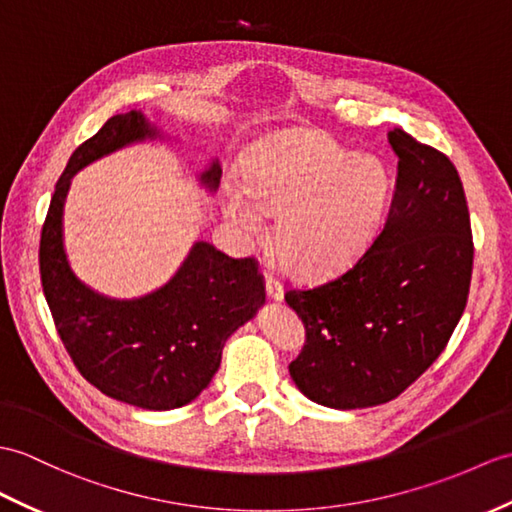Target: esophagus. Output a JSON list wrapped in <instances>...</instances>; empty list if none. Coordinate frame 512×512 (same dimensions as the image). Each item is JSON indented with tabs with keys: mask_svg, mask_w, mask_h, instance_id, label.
<instances>
[{
	"mask_svg": "<svg viewBox=\"0 0 512 512\" xmlns=\"http://www.w3.org/2000/svg\"><path fill=\"white\" fill-rule=\"evenodd\" d=\"M266 294L270 296V299H275V301L283 299V285L279 283L277 277L266 275Z\"/></svg>",
	"mask_w": 512,
	"mask_h": 512,
	"instance_id": "1",
	"label": "esophagus"
}]
</instances>
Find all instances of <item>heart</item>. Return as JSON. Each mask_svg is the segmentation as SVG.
<instances>
[{"label":"heart","mask_w":512,"mask_h":512,"mask_svg":"<svg viewBox=\"0 0 512 512\" xmlns=\"http://www.w3.org/2000/svg\"><path fill=\"white\" fill-rule=\"evenodd\" d=\"M388 174L373 157H353L320 133H294L259 146L242 163L240 187L224 209L246 231L277 216L275 248L301 277L331 275L358 257L384 218Z\"/></svg>","instance_id":"b5f03b06"}]
</instances>
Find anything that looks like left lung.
<instances>
[{
  "mask_svg": "<svg viewBox=\"0 0 512 512\" xmlns=\"http://www.w3.org/2000/svg\"><path fill=\"white\" fill-rule=\"evenodd\" d=\"M388 141L399 165L384 229L340 277L285 292L305 327L290 375L327 408L399 397L443 353L467 305L473 237L458 170L406 130Z\"/></svg>",
  "mask_w": 512,
  "mask_h": 512,
  "instance_id": "left-lung-1",
  "label": "left lung"
}]
</instances>
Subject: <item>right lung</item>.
Listing matches in <instances>:
<instances>
[{
    "label": "right lung",
    "instance_id": "1",
    "mask_svg": "<svg viewBox=\"0 0 512 512\" xmlns=\"http://www.w3.org/2000/svg\"><path fill=\"white\" fill-rule=\"evenodd\" d=\"M137 111L111 120L69 157L41 231L39 268L54 325L80 375L104 395L144 410H174L194 401L216 375L222 347L266 299L255 257L233 259L196 242L176 275L157 292L115 301L87 288L67 264L63 205L80 168L133 141L157 137ZM220 165L200 176L220 183Z\"/></svg>",
    "mask_w": 512,
    "mask_h": 512
}]
</instances>
